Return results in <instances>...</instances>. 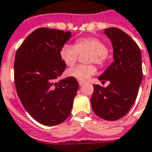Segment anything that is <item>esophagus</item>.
I'll list each match as a JSON object with an SVG mask.
<instances>
[{"mask_svg":"<svg viewBox=\"0 0 152 152\" xmlns=\"http://www.w3.org/2000/svg\"><path fill=\"white\" fill-rule=\"evenodd\" d=\"M79 84H80V86H82L84 84V82H83V81H79Z\"/></svg>","mask_w":152,"mask_h":152,"instance_id":"1","label":"esophagus"}]
</instances>
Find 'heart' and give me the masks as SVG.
<instances>
[{"instance_id":"b5f03b06","label":"heart","mask_w":152,"mask_h":152,"mask_svg":"<svg viewBox=\"0 0 152 152\" xmlns=\"http://www.w3.org/2000/svg\"><path fill=\"white\" fill-rule=\"evenodd\" d=\"M107 45L97 37H83L76 39L75 44H64L60 50V57L67 66L72 67L76 64L79 54L89 53L86 62L95 64L99 67H103L108 59ZM96 72L92 64H81L73 69H69L67 75L80 81H87Z\"/></svg>"}]
</instances>
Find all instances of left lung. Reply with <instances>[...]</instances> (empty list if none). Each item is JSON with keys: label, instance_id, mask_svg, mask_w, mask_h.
Instances as JSON below:
<instances>
[{"label": "left lung", "instance_id": "obj_1", "mask_svg": "<svg viewBox=\"0 0 152 152\" xmlns=\"http://www.w3.org/2000/svg\"><path fill=\"white\" fill-rule=\"evenodd\" d=\"M112 42L114 61L99 80L110 81L106 88L94 85L91 98L93 111L107 121L120 119L137 99L143 78L141 53L136 42L117 27L105 30Z\"/></svg>", "mask_w": 152, "mask_h": 152}]
</instances>
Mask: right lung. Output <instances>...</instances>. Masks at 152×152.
<instances>
[{"mask_svg": "<svg viewBox=\"0 0 152 152\" xmlns=\"http://www.w3.org/2000/svg\"><path fill=\"white\" fill-rule=\"evenodd\" d=\"M70 37V31L40 27L26 38L15 53L17 95L25 110L42 125H58L71 113L78 82L71 76L56 81L66 68L60 50Z\"/></svg>", "mask_w": 152, "mask_h": 152, "instance_id": "1", "label": "right lung"}]
</instances>
